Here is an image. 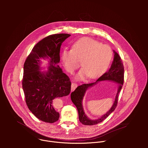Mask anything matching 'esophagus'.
I'll list each match as a JSON object with an SVG mask.
<instances>
[{"label": "esophagus", "instance_id": "1", "mask_svg": "<svg viewBox=\"0 0 148 148\" xmlns=\"http://www.w3.org/2000/svg\"><path fill=\"white\" fill-rule=\"evenodd\" d=\"M77 87V84H75V83H72V84H71V91H74V90Z\"/></svg>", "mask_w": 148, "mask_h": 148}]
</instances>
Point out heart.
<instances>
[{
  "instance_id": "1",
  "label": "heart",
  "mask_w": 148,
  "mask_h": 148,
  "mask_svg": "<svg viewBox=\"0 0 148 148\" xmlns=\"http://www.w3.org/2000/svg\"><path fill=\"white\" fill-rule=\"evenodd\" d=\"M112 57L111 48L90 37H82L72 46L71 50H64L61 54L63 66L69 73H73L81 61L82 69L77 78L87 75L90 78L101 76L108 69Z\"/></svg>"
}]
</instances>
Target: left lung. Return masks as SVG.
Wrapping results in <instances>:
<instances>
[{
    "label": "left lung",
    "instance_id": "1",
    "mask_svg": "<svg viewBox=\"0 0 148 148\" xmlns=\"http://www.w3.org/2000/svg\"><path fill=\"white\" fill-rule=\"evenodd\" d=\"M114 58L111 67L106 73H105L102 76H101L96 81V82L90 84H83L81 86H78L75 90V91L71 94V101L75 105L78 110L79 120L80 122L83 125H94L101 122L104 119H106L115 110L117 106L119 94L122 89L124 81V67L121 57L115 51H114ZM102 80H111L118 83L119 84V88L118 93L116 96L114 105L106 114L98 120H91L88 119L84 114L82 105V98L86 90L89 87L94 85L98 81Z\"/></svg>",
    "mask_w": 148,
    "mask_h": 148
}]
</instances>
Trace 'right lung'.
<instances>
[{
    "instance_id": "add662e5",
    "label": "right lung",
    "mask_w": 148,
    "mask_h": 148,
    "mask_svg": "<svg viewBox=\"0 0 148 148\" xmlns=\"http://www.w3.org/2000/svg\"><path fill=\"white\" fill-rule=\"evenodd\" d=\"M70 36L60 33L47 36L34 46L25 62L22 87L26 105L38 119L45 122L58 121L60 114L54 106V101L71 91L69 77L56 66L60 60L61 45ZM44 57L49 58L50 66L46 73H41L39 58Z\"/></svg>"
}]
</instances>
